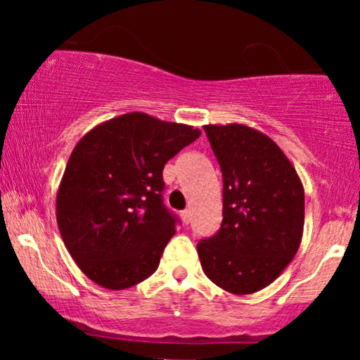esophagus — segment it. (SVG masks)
I'll use <instances>...</instances> for the list:
<instances>
[{
  "instance_id": "obj_1",
  "label": "esophagus",
  "mask_w": 360,
  "mask_h": 360,
  "mask_svg": "<svg viewBox=\"0 0 360 360\" xmlns=\"http://www.w3.org/2000/svg\"><path fill=\"white\" fill-rule=\"evenodd\" d=\"M181 220H183L184 225H188V223L191 221V212H189V210H184V212H181Z\"/></svg>"
}]
</instances>
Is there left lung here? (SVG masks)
Listing matches in <instances>:
<instances>
[{
    "mask_svg": "<svg viewBox=\"0 0 360 360\" xmlns=\"http://www.w3.org/2000/svg\"><path fill=\"white\" fill-rule=\"evenodd\" d=\"M223 176V221L198 242L208 279L233 295L274 283L300 249L304 189L274 140L242 123L205 125Z\"/></svg>",
    "mask_w": 360,
    "mask_h": 360,
    "instance_id": "8db88e82",
    "label": "left lung"
}]
</instances>
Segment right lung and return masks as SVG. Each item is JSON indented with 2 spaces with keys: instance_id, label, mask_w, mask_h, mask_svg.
Wrapping results in <instances>:
<instances>
[{
  "instance_id": "obj_1",
  "label": "right lung",
  "mask_w": 360,
  "mask_h": 360,
  "mask_svg": "<svg viewBox=\"0 0 360 360\" xmlns=\"http://www.w3.org/2000/svg\"><path fill=\"white\" fill-rule=\"evenodd\" d=\"M200 135V128L131 111L76 143L57 191V225L98 286L131 288L159 267L176 233V218L162 205L164 166Z\"/></svg>"
}]
</instances>
